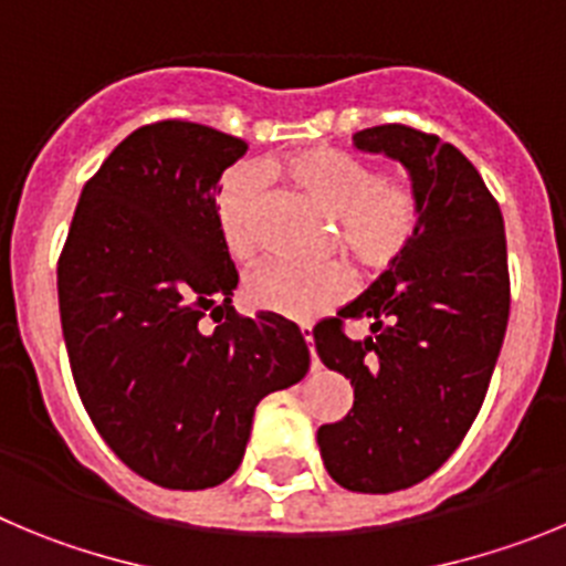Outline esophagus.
Returning a JSON list of instances; mask_svg holds the SVG:
<instances>
[{
	"instance_id": "esophagus-1",
	"label": "esophagus",
	"mask_w": 566,
	"mask_h": 566,
	"mask_svg": "<svg viewBox=\"0 0 566 566\" xmlns=\"http://www.w3.org/2000/svg\"><path fill=\"white\" fill-rule=\"evenodd\" d=\"M302 335H304V340H307V346H310V358H313V371L318 369V358H315V346H313V333H310V327H302Z\"/></svg>"
}]
</instances>
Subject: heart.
Here are the masks:
<instances>
[{"mask_svg":"<svg viewBox=\"0 0 566 566\" xmlns=\"http://www.w3.org/2000/svg\"><path fill=\"white\" fill-rule=\"evenodd\" d=\"M298 191L333 213L335 242L353 253L366 271H384L406 253L420 226V202L415 188L397 177L375 175L369 163L335 149H304L271 166ZM262 175L256 169H233L222 180L213 202V220L228 256L251 262L259 251L256 208ZM353 279L340 264L302 268L271 262L259 268L245 284L248 302L264 313L290 321H313L344 302Z\"/></svg>","mask_w":566,"mask_h":566,"instance_id":"heart-1","label":"heart"}]
</instances>
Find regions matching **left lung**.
<instances>
[{
  "label": "left lung",
  "mask_w": 566,
  "mask_h": 566,
  "mask_svg": "<svg viewBox=\"0 0 566 566\" xmlns=\"http://www.w3.org/2000/svg\"><path fill=\"white\" fill-rule=\"evenodd\" d=\"M353 140L409 171L420 226L389 271L313 329L318 358L355 389L318 448L340 488L391 493L431 476L480 415L511 313L505 222L473 163L437 135L386 124ZM344 317H369L370 338L346 339Z\"/></svg>",
  "instance_id": "left-lung-1"
}]
</instances>
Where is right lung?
Here are the masks:
<instances>
[{
	"label": "right lung",
	"mask_w": 566,
	"mask_h": 566,
	"mask_svg": "<svg viewBox=\"0 0 566 566\" xmlns=\"http://www.w3.org/2000/svg\"><path fill=\"white\" fill-rule=\"evenodd\" d=\"M245 151L191 120L140 126L84 186L59 259L81 403L132 471L171 491L226 482L259 400L310 369L295 324L231 307L239 276L213 202Z\"/></svg>",
	"instance_id": "1"
}]
</instances>
